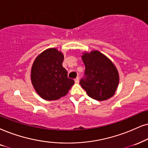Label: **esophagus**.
Wrapping results in <instances>:
<instances>
[{
    "label": "esophagus",
    "instance_id": "34e87169",
    "mask_svg": "<svg viewBox=\"0 0 148 148\" xmlns=\"http://www.w3.org/2000/svg\"><path fill=\"white\" fill-rule=\"evenodd\" d=\"M74 81H75L76 83H79V78L78 77H76L75 79H74Z\"/></svg>",
    "mask_w": 148,
    "mask_h": 148
}]
</instances>
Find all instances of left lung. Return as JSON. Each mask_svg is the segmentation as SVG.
I'll return each mask as SVG.
<instances>
[{"instance_id": "1", "label": "left lung", "mask_w": 148, "mask_h": 148, "mask_svg": "<svg viewBox=\"0 0 148 148\" xmlns=\"http://www.w3.org/2000/svg\"><path fill=\"white\" fill-rule=\"evenodd\" d=\"M82 59L85 71L80 85L88 96L98 101L111 98L119 80L118 72L112 61L98 50L85 52Z\"/></svg>"}]
</instances>
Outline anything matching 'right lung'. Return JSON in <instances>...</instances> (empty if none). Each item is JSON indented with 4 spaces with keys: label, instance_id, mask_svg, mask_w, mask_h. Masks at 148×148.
<instances>
[{
    "label": "right lung",
    "instance_id": "obj_1",
    "mask_svg": "<svg viewBox=\"0 0 148 148\" xmlns=\"http://www.w3.org/2000/svg\"><path fill=\"white\" fill-rule=\"evenodd\" d=\"M64 56L56 48H49L37 56L31 68V82L36 92L46 100L65 96L74 85L62 63Z\"/></svg>",
    "mask_w": 148,
    "mask_h": 148
}]
</instances>
